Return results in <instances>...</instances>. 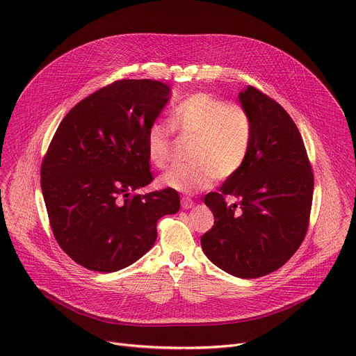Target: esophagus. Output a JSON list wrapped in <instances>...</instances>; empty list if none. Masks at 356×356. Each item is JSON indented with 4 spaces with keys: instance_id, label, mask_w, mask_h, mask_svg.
I'll return each mask as SVG.
<instances>
[{
    "instance_id": "esophagus-1",
    "label": "esophagus",
    "mask_w": 356,
    "mask_h": 356,
    "mask_svg": "<svg viewBox=\"0 0 356 356\" xmlns=\"http://www.w3.org/2000/svg\"><path fill=\"white\" fill-rule=\"evenodd\" d=\"M195 202L191 199V197H181V207L183 209H192L195 208Z\"/></svg>"
}]
</instances>
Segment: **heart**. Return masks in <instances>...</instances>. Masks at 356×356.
<instances>
[{"mask_svg": "<svg viewBox=\"0 0 356 356\" xmlns=\"http://www.w3.org/2000/svg\"><path fill=\"white\" fill-rule=\"evenodd\" d=\"M170 122L179 134L193 138L191 164L168 168L159 177L161 188L195 193L208 189L213 179L232 177L244 165L252 141V121L244 106L196 92L173 108ZM145 147L149 163L164 167L172 154V129L153 122L147 129Z\"/></svg>", "mask_w": 356, "mask_h": 356, "instance_id": "b5f03b06", "label": "heart"}]
</instances>
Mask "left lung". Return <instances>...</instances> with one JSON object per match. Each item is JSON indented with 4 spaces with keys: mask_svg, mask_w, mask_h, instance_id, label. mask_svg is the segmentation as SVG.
<instances>
[{
    "mask_svg": "<svg viewBox=\"0 0 356 356\" xmlns=\"http://www.w3.org/2000/svg\"><path fill=\"white\" fill-rule=\"evenodd\" d=\"M238 99L252 121L251 148L238 173L204 196L215 223L200 245L225 273L258 278L283 267L300 247L314 180L302 136L284 108L252 86ZM227 194L237 203L228 205Z\"/></svg>",
    "mask_w": 356,
    "mask_h": 356,
    "instance_id": "obj_1",
    "label": "left lung"
}]
</instances>
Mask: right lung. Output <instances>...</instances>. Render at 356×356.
I'll return each mask as SVG.
<instances>
[{
	"mask_svg": "<svg viewBox=\"0 0 356 356\" xmlns=\"http://www.w3.org/2000/svg\"><path fill=\"white\" fill-rule=\"evenodd\" d=\"M172 89L124 79L74 105L42 163V192L60 248L82 267L114 273L157 239V220L180 209L176 191L138 195L153 180L145 137Z\"/></svg>",
	"mask_w": 356,
	"mask_h": 356,
	"instance_id": "add662e5",
	"label": "right lung"
}]
</instances>
